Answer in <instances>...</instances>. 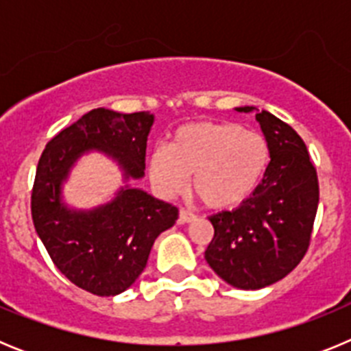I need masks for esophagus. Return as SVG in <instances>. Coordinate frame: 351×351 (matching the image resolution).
I'll list each match as a JSON object with an SVG mask.
<instances>
[{
    "mask_svg": "<svg viewBox=\"0 0 351 351\" xmlns=\"http://www.w3.org/2000/svg\"><path fill=\"white\" fill-rule=\"evenodd\" d=\"M195 219H197V214L190 213V210H186V209L179 210V223H182V225H184V223L195 221Z\"/></svg>",
    "mask_w": 351,
    "mask_h": 351,
    "instance_id": "34e87169",
    "label": "esophagus"
}]
</instances>
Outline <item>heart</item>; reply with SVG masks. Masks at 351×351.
Wrapping results in <instances>:
<instances>
[{
    "label": "heart",
    "instance_id": "b5f03b06",
    "mask_svg": "<svg viewBox=\"0 0 351 351\" xmlns=\"http://www.w3.org/2000/svg\"><path fill=\"white\" fill-rule=\"evenodd\" d=\"M269 167V144L263 135L237 123H190L172 133L169 147L149 156V178L165 197L193 190L207 207L235 209L255 193Z\"/></svg>",
    "mask_w": 351,
    "mask_h": 351
}]
</instances>
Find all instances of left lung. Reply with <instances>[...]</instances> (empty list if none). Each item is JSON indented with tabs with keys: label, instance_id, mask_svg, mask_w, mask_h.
Returning a JSON list of instances; mask_svg holds the SVG:
<instances>
[{
	"label": "left lung",
	"instance_id": "obj_1",
	"mask_svg": "<svg viewBox=\"0 0 351 351\" xmlns=\"http://www.w3.org/2000/svg\"><path fill=\"white\" fill-rule=\"evenodd\" d=\"M256 121L269 144L267 172L246 202L210 216L214 237L206 250L210 269L241 290L269 287L299 265L320 197L316 169L295 130L267 110L256 112Z\"/></svg>",
	"mask_w": 351,
	"mask_h": 351
}]
</instances>
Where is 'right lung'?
Here are the masks:
<instances>
[{
	"instance_id": "add662e5",
	"label": "right lung",
	"mask_w": 351,
	"mask_h": 351,
	"mask_svg": "<svg viewBox=\"0 0 351 351\" xmlns=\"http://www.w3.org/2000/svg\"><path fill=\"white\" fill-rule=\"evenodd\" d=\"M154 116L93 108L61 130L43 149L31 193V216L54 265L73 285L112 297L135 283L161 232L173 226L178 207L158 200L130 179H142ZM91 150L118 163L123 180L117 197L93 210H73L62 200L71 167Z\"/></svg>"
}]
</instances>
